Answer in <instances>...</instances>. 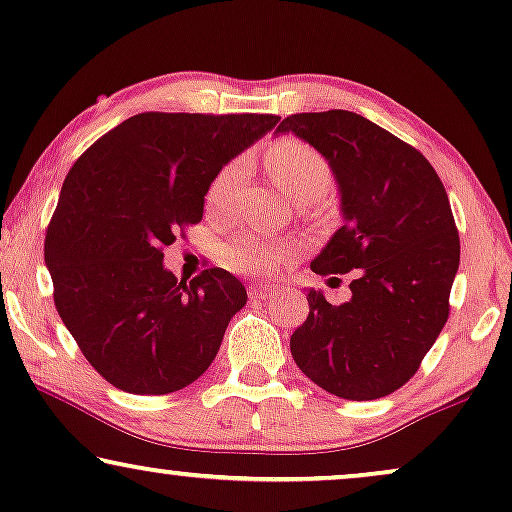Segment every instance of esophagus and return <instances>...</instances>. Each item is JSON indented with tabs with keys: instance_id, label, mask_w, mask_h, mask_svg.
<instances>
[{
	"instance_id": "obj_1",
	"label": "esophagus",
	"mask_w": 512,
	"mask_h": 512,
	"mask_svg": "<svg viewBox=\"0 0 512 512\" xmlns=\"http://www.w3.org/2000/svg\"><path fill=\"white\" fill-rule=\"evenodd\" d=\"M279 293V289L275 284H254L249 289V296L256 300H265V298H275Z\"/></svg>"
}]
</instances>
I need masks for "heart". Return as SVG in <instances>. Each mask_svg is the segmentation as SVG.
Here are the masks:
<instances>
[{"instance_id": "heart-1", "label": "heart", "mask_w": 512, "mask_h": 512, "mask_svg": "<svg viewBox=\"0 0 512 512\" xmlns=\"http://www.w3.org/2000/svg\"><path fill=\"white\" fill-rule=\"evenodd\" d=\"M265 167H268L270 179L296 202L317 200L331 184V167L326 158L298 139H282V142L272 144L270 151L265 153ZM240 172L242 163L235 160L216 174L207 191V207L212 212L221 214L230 207ZM291 254V244L277 242L263 233L235 235L223 247V261L228 268L244 272V275H265V272L277 270Z\"/></svg>"}]
</instances>
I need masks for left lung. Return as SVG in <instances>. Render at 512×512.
<instances>
[{"label":"left lung","instance_id":"8db88e82","mask_svg":"<svg viewBox=\"0 0 512 512\" xmlns=\"http://www.w3.org/2000/svg\"><path fill=\"white\" fill-rule=\"evenodd\" d=\"M279 132L314 146L338 181L342 226L312 272H352L347 303L307 291L293 361L347 401L389 396L417 373L450 314L459 235L443 181L417 149L354 111L293 114Z\"/></svg>","mask_w":512,"mask_h":512}]
</instances>
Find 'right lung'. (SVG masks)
<instances>
[{"mask_svg":"<svg viewBox=\"0 0 512 512\" xmlns=\"http://www.w3.org/2000/svg\"><path fill=\"white\" fill-rule=\"evenodd\" d=\"M277 121L146 111L97 139L69 170L44 258L60 319L109 384L172 394L212 366L247 289L223 268L179 282L163 249L202 221L223 165Z\"/></svg>","mask_w":512,"mask_h":512,"instance_id":"right-lung-1","label":"right lung"}]
</instances>
